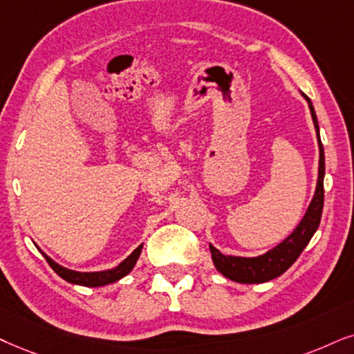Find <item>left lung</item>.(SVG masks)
Instances as JSON below:
<instances>
[{
	"label": "left lung",
	"instance_id": "8db88e82",
	"mask_svg": "<svg viewBox=\"0 0 354 354\" xmlns=\"http://www.w3.org/2000/svg\"><path fill=\"white\" fill-rule=\"evenodd\" d=\"M304 100L307 101L308 109H310L312 120L317 133V142H319V176H317V186L314 198L304 214L302 221L292 230V234L277 243L274 248L268 250L266 253L259 257H234V254H223L214 245L209 243L210 254L216 270L229 279L241 284H259L266 281L274 279L281 276L292 266V263L301 257L304 248L307 247L308 241L319 229L322 218V210H324V178H325V153L324 145L320 140V129L317 122V114L312 101L301 93Z\"/></svg>",
	"mask_w": 354,
	"mask_h": 354
}]
</instances>
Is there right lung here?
<instances>
[{
  "label": "right lung",
  "mask_w": 354,
  "mask_h": 354,
  "mask_svg": "<svg viewBox=\"0 0 354 354\" xmlns=\"http://www.w3.org/2000/svg\"><path fill=\"white\" fill-rule=\"evenodd\" d=\"M142 248H144V243L138 245V247L133 250V252L129 254L127 258L124 259L120 265H118L113 270H106V271H91V272H84V271H75V270H68V268L58 265L57 261L42 252L39 248V252L44 254V258L47 259V263L50 265V268L53 271L57 272L62 279H65L66 283L70 284H78V286H86V288H101V286H107V284H113L115 281L122 279L124 276H127L129 272L133 270L136 266L138 257H140Z\"/></svg>",
  "instance_id": "obj_1"
}]
</instances>
